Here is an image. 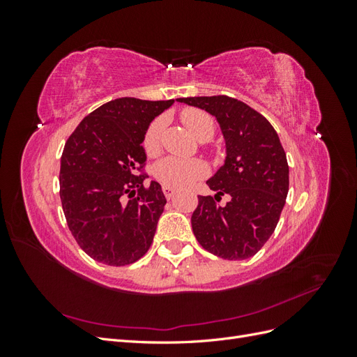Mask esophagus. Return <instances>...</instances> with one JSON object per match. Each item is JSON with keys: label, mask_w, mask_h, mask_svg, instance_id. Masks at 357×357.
<instances>
[{"label": "esophagus", "mask_w": 357, "mask_h": 357, "mask_svg": "<svg viewBox=\"0 0 357 357\" xmlns=\"http://www.w3.org/2000/svg\"><path fill=\"white\" fill-rule=\"evenodd\" d=\"M162 190H164V195L167 197V199H171L172 197H174V193H176V189L168 188V186H164V188H162Z\"/></svg>", "instance_id": "esophagus-1"}]
</instances>
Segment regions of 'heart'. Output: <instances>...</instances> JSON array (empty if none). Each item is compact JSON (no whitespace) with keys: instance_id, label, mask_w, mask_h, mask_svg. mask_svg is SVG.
<instances>
[{"instance_id":"b5f03b06","label":"heart","mask_w":357,"mask_h":357,"mask_svg":"<svg viewBox=\"0 0 357 357\" xmlns=\"http://www.w3.org/2000/svg\"><path fill=\"white\" fill-rule=\"evenodd\" d=\"M181 121L186 125L189 131L195 135L199 142H208L214 135V122L210 114L198 109H186L181 113ZM165 119L156 117L149 125L144 135V150L146 153L153 156L160 149L162 132L165 129ZM207 174V165L199 159H180L168 156L156 162L153 167V176L164 186L172 189L189 188L193 183Z\"/></svg>"}]
</instances>
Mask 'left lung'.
Returning a JSON list of instances; mask_svg holds the SVG:
<instances>
[{"mask_svg": "<svg viewBox=\"0 0 357 357\" xmlns=\"http://www.w3.org/2000/svg\"><path fill=\"white\" fill-rule=\"evenodd\" d=\"M177 101L214 116L226 146L225 164L207 180L215 195L198 197L193 234L222 259L252 257L273 235L289 192V165L275 129L252 107L226 95ZM223 195L230 201L218 206Z\"/></svg>", "mask_w": 357, "mask_h": 357, "instance_id": "1", "label": "left lung"}]
</instances>
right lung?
Instances as JSON below:
<instances>
[{
	"mask_svg": "<svg viewBox=\"0 0 357 357\" xmlns=\"http://www.w3.org/2000/svg\"><path fill=\"white\" fill-rule=\"evenodd\" d=\"M172 104L113 100L86 116L67 139L59 172L62 210L75 241L95 261L134 264L153 241L167 199L158 181L144 188L147 176L135 171L147 159L142 143L149 125ZM126 192L136 198L126 202Z\"/></svg>",
	"mask_w": 357,
	"mask_h": 357,
	"instance_id": "1",
	"label": "right lung"
}]
</instances>
